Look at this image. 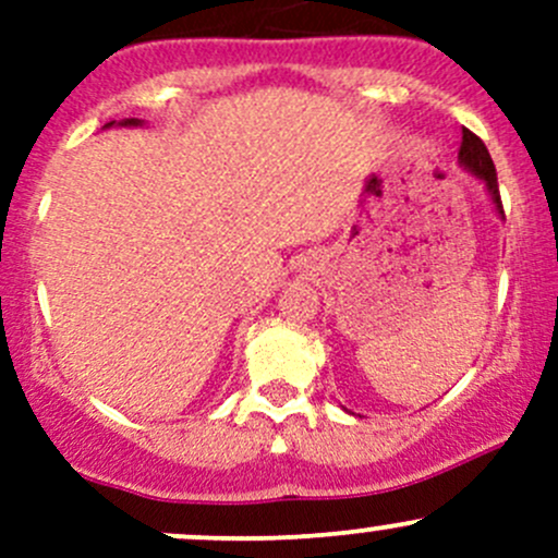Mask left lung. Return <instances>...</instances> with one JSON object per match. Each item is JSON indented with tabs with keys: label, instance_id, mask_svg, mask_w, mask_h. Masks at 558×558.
I'll return each instance as SVG.
<instances>
[{
	"label": "left lung",
	"instance_id": "left-lung-1",
	"mask_svg": "<svg viewBox=\"0 0 558 558\" xmlns=\"http://www.w3.org/2000/svg\"><path fill=\"white\" fill-rule=\"evenodd\" d=\"M459 161H461V167H466V170L475 174V178H481L483 183H486L494 207H497L499 216H505L502 199H499V185H497V170H494V161H492V156H488L483 140L477 137V134H472L470 129H464V132H461Z\"/></svg>",
	"mask_w": 558,
	"mask_h": 558
}]
</instances>
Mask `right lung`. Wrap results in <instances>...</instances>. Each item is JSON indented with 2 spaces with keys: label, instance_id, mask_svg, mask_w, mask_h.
Returning <instances> with one entry per match:
<instances>
[{
  "label": "right lung",
  "instance_id": "right-lung-1",
  "mask_svg": "<svg viewBox=\"0 0 558 558\" xmlns=\"http://www.w3.org/2000/svg\"><path fill=\"white\" fill-rule=\"evenodd\" d=\"M112 123H116V121H110L107 126H112ZM140 123H143L140 118H126V121H121V126H140Z\"/></svg>",
  "mask_w": 558,
  "mask_h": 558
}]
</instances>
